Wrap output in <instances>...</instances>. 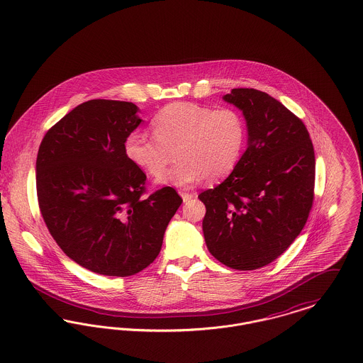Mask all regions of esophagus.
<instances>
[{"instance_id":"esophagus-1","label":"esophagus","mask_w":363,"mask_h":363,"mask_svg":"<svg viewBox=\"0 0 363 363\" xmlns=\"http://www.w3.org/2000/svg\"><path fill=\"white\" fill-rule=\"evenodd\" d=\"M181 196H182V199H184V201H185V203H186V201H189V200H192L193 199V193L182 192L181 193Z\"/></svg>"}]
</instances>
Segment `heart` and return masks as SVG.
<instances>
[{
	"mask_svg": "<svg viewBox=\"0 0 363 363\" xmlns=\"http://www.w3.org/2000/svg\"><path fill=\"white\" fill-rule=\"evenodd\" d=\"M152 137L133 131L125 140L128 160L157 175L174 152L179 163L157 182L189 188L204 177L216 181L235 170L245 144V123L232 108L211 109L193 103H171L150 122Z\"/></svg>",
	"mask_w": 363,
	"mask_h": 363,
	"instance_id": "b5f03b06",
	"label": "heart"
}]
</instances>
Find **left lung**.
Masks as SVG:
<instances>
[{"label": "left lung", "instance_id": "8db88e82", "mask_svg": "<svg viewBox=\"0 0 363 363\" xmlns=\"http://www.w3.org/2000/svg\"><path fill=\"white\" fill-rule=\"evenodd\" d=\"M248 147L218 186L199 194L206 206L208 251L235 270H256L282 255L303 230L314 201L315 155L301 119L256 89H233Z\"/></svg>", "mask_w": 363, "mask_h": 363}]
</instances>
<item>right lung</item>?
Returning a JSON list of instances; mask_svg holds the SVG:
<instances>
[{
  "label": "right lung",
  "mask_w": 363,
  "mask_h": 363,
  "mask_svg": "<svg viewBox=\"0 0 363 363\" xmlns=\"http://www.w3.org/2000/svg\"><path fill=\"white\" fill-rule=\"evenodd\" d=\"M128 101L89 100L43 138L37 197L65 255L87 270L128 277L157 257L182 199L171 186L147 194V175L125 153L141 119Z\"/></svg>",
  "instance_id": "obj_1"
}]
</instances>
